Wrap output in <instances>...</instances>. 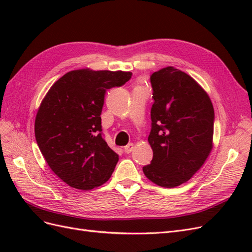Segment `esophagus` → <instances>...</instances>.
Here are the masks:
<instances>
[{"instance_id":"obj_1","label":"esophagus","mask_w":252,"mask_h":252,"mask_svg":"<svg viewBox=\"0 0 252 252\" xmlns=\"http://www.w3.org/2000/svg\"><path fill=\"white\" fill-rule=\"evenodd\" d=\"M133 144L132 143H130V144H128V145H126V146L124 147V151H125V154H130V152L133 150Z\"/></svg>"}]
</instances>
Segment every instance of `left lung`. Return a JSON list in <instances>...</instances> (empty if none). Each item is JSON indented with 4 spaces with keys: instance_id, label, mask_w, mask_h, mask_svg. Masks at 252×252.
<instances>
[{
    "instance_id": "left-lung-1",
    "label": "left lung",
    "mask_w": 252,
    "mask_h": 252,
    "mask_svg": "<svg viewBox=\"0 0 252 252\" xmlns=\"http://www.w3.org/2000/svg\"><path fill=\"white\" fill-rule=\"evenodd\" d=\"M154 104L148 142L154 151L144 174L172 188L191 179L212 148L215 110L208 94L190 75L166 67L150 75Z\"/></svg>"
}]
</instances>
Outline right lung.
<instances>
[{
	"instance_id": "1",
	"label": "right lung",
	"mask_w": 252,
	"mask_h": 252,
	"mask_svg": "<svg viewBox=\"0 0 252 252\" xmlns=\"http://www.w3.org/2000/svg\"><path fill=\"white\" fill-rule=\"evenodd\" d=\"M131 72L80 69L59 79L36 113L34 134L43 157L69 186L90 190L107 182L119 156L104 140L106 90L123 86Z\"/></svg>"
}]
</instances>
